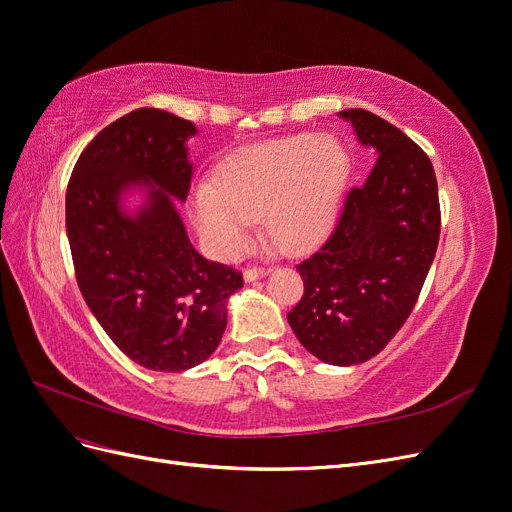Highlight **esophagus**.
<instances>
[{
	"label": "esophagus",
	"mask_w": 512,
	"mask_h": 512,
	"mask_svg": "<svg viewBox=\"0 0 512 512\" xmlns=\"http://www.w3.org/2000/svg\"><path fill=\"white\" fill-rule=\"evenodd\" d=\"M269 273H271V269L252 267V269H245V271H243V280H245V282H256V280H260V277H265V275H269Z\"/></svg>",
	"instance_id": "34e87169"
}]
</instances>
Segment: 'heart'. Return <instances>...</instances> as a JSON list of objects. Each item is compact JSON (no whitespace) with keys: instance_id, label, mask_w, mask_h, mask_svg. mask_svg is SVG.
<instances>
[{"instance_id":"1","label":"heart","mask_w":512,"mask_h":512,"mask_svg":"<svg viewBox=\"0 0 512 512\" xmlns=\"http://www.w3.org/2000/svg\"><path fill=\"white\" fill-rule=\"evenodd\" d=\"M348 175V153L329 134H297L247 147L220 164L213 183L198 185L194 224L222 260L250 247L260 215L277 247L305 252L331 230Z\"/></svg>"}]
</instances>
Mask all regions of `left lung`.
I'll return each mask as SVG.
<instances>
[{
  "instance_id": "1",
  "label": "left lung",
  "mask_w": 512,
  "mask_h": 512,
  "mask_svg": "<svg viewBox=\"0 0 512 512\" xmlns=\"http://www.w3.org/2000/svg\"><path fill=\"white\" fill-rule=\"evenodd\" d=\"M356 138L376 153L361 188L297 271L305 292L288 312L294 335L329 365H359L404 327L438 250V181L427 153L393 123L348 108Z\"/></svg>"
}]
</instances>
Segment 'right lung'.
Wrapping results in <instances>:
<instances>
[{"instance_id":"add662e5","label":"right lung","mask_w":512,"mask_h":512,"mask_svg":"<svg viewBox=\"0 0 512 512\" xmlns=\"http://www.w3.org/2000/svg\"><path fill=\"white\" fill-rule=\"evenodd\" d=\"M196 126L160 108H138L104 128L76 162L66 230L81 294L115 346L153 371L207 361L226 329L239 271L200 256L175 207L188 198L185 141ZM146 192L134 214L122 194Z\"/></svg>"}]
</instances>
